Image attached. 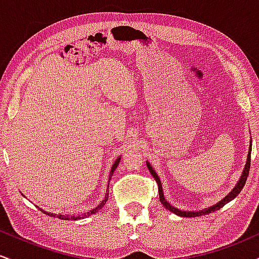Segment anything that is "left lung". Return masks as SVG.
Here are the masks:
<instances>
[{
	"instance_id": "8db88e82",
	"label": "left lung",
	"mask_w": 259,
	"mask_h": 259,
	"mask_svg": "<svg viewBox=\"0 0 259 259\" xmlns=\"http://www.w3.org/2000/svg\"><path fill=\"white\" fill-rule=\"evenodd\" d=\"M251 150H252V145H249V151H248V154H247V162H246V165H245V169H243L242 171V175L241 178H240L239 183L236 184V186L234 187L233 191L230 192L228 196H225L224 198H223L222 201H219L218 203H215L214 206L212 207H208L207 209H202V210H198V212H187V210H181V209H178V208H175L171 206L169 202L165 200L164 198V195H163V190H162V184H160V180L158 178V175H157L156 171L153 170L152 165L150 164V163H146L147 164V168L148 170H150V173L152 174V177L154 178V180H156L157 185H158V192H159V200L162 202V204L167 209L170 210L171 213H174V214L177 215H180V217H185V218H192V217H201V215H206V214H209V213H213L215 212V210L221 209L223 206H225V204L228 203V202H230L231 200H234L235 197H236L237 195L240 194V191L242 190V187L245 186L246 184V180H247V177H248V173H249V165H251Z\"/></svg>"
}]
</instances>
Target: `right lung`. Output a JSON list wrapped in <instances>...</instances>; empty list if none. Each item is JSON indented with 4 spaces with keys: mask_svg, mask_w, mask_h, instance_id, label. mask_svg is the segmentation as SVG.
Wrapping results in <instances>:
<instances>
[{
    "mask_svg": "<svg viewBox=\"0 0 259 259\" xmlns=\"http://www.w3.org/2000/svg\"><path fill=\"white\" fill-rule=\"evenodd\" d=\"M119 162H120V158H118L117 160H115L114 162V164H113V167H112V169H111V174H109V180H111V177L113 175V171L115 170V168L118 167V164H119ZM108 187H109V181H108ZM108 189H107V194H106V197H105V200H103L102 202H101V203L99 204V206H97L96 208H94V209H91L90 212H86V213H84V214H81V215H68V214H53V213H51V212H46V210H44L42 208H40V210H42V212L45 213V214H47V215H50V217H53V218H58V219H63V221H76V219H80V218H86V217H89V215H91V214H95V213L96 212H99V210L101 209V208H102L103 206H105L106 204V202H107V200H108Z\"/></svg>",
    "mask_w": 259,
    "mask_h": 259,
    "instance_id": "right-lung-1",
    "label": "right lung"
}]
</instances>
